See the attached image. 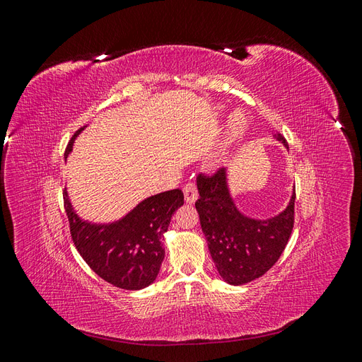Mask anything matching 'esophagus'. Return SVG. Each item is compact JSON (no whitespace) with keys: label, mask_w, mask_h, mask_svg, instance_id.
<instances>
[{"label":"esophagus","mask_w":362,"mask_h":362,"mask_svg":"<svg viewBox=\"0 0 362 362\" xmlns=\"http://www.w3.org/2000/svg\"><path fill=\"white\" fill-rule=\"evenodd\" d=\"M184 201L187 204H193L198 201V190L193 182H189L184 185Z\"/></svg>","instance_id":"obj_1"}]
</instances>
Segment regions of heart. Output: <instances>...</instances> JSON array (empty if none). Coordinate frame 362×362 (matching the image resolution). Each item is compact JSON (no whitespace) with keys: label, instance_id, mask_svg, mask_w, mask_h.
<instances>
[{"label":"heart","instance_id":"obj_1","mask_svg":"<svg viewBox=\"0 0 362 362\" xmlns=\"http://www.w3.org/2000/svg\"><path fill=\"white\" fill-rule=\"evenodd\" d=\"M247 125H249V120H247L245 113L235 112L234 115L229 116L228 122H226V127H225V134H223V144H222L221 154L216 156L214 163H217L218 160H221L225 152L229 148H231L234 144H237V141L245 136L246 129H247Z\"/></svg>","mask_w":362,"mask_h":362}]
</instances>
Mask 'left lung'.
<instances>
[{
	"label": "left lung",
	"instance_id": "left-lung-1",
	"mask_svg": "<svg viewBox=\"0 0 362 362\" xmlns=\"http://www.w3.org/2000/svg\"><path fill=\"white\" fill-rule=\"evenodd\" d=\"M275 139L288 149L279 133ZM198 192L196 211L221 278L231 286H243L264 275L279 259L291 235L294 189L287 206L267 218L250 217L238 210L226 168L211 178L199 177Z\"/></svg>",
	"mask_w": 362,
	"mask_h": 362
}]
</instances>
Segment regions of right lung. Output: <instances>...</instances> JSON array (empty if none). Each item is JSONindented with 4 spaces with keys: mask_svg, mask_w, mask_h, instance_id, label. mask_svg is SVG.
<instances>
[{
    "mask_svg": "<svg viewBox=\"0 0 362 362\" xmlns=\"http://www.w3.org/2000/svg\"><path fill=\"white\" fill-rule=\"evenodd\" d=\"M80 128L64 152L68 158ZM71 235L83 259L104 281L124 290H141L158 276L164 259L163 238L172 214L184 204L180 189L152 194L113 222L84 221L63 193Z\"/></svg>",
    "mask_w": 362,
    "mask_h": 362,
    "instance_id": "right-lung-1",
    "label": "right lung"
}]
</instances>
